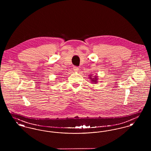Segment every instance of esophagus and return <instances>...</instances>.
<instances>
[{
  "mask_svg": "<svg viewBox=\"0 0 151 151\" xmlns=\"http://www.w3.org/2000/svg\"><path fill=\"white\" fill-rule=\"evenodd\" d=\"M73 71L75 72H77V71H78L79 70V68L78 67H77V66H74L73 67Z\"/></svg>",
  "mask_w": 151,
  "mask_h": 151,
  "instance_id": "obj_1",
  "label": "esophagus"
}]
</instances>
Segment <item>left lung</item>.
<instances>
[{
  "mask_svg": "<svg viewBox=\"0 0 151 151\" xmlns=\"http://www.w3.org/2000/svg\"><path fill=\"white\" fill-rule=\"evenodd\" d=\"M95 78H96V77H95ZM91 79H92V78H91ZM94 79H94V80H92V81H94V83H96V81H96V78H94Z\"/></svg>",
  "mask_w": 151,
  "mask_h": 151,
  "instance_id": "1",
  "label": "left lung"
}]
</instances>
